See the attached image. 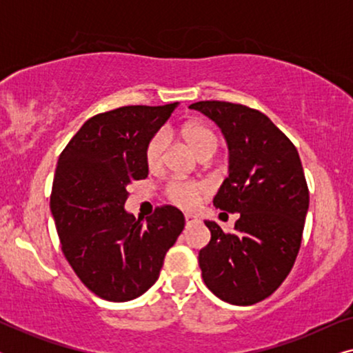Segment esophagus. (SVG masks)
<instances>
[{
    "label": "esophagus",
    "instance_id": "1",
    "mask_svg": "<svg viewBox=\"0 0 353 353\" xmlns=\"http://www.w3.org/2000/svg\"><path fill=\"white\" fill-rule=\"evenodd\" d=\"M185 220H186V225H192V223H196L197 221V216L196 215H185Z\"/></svg>",
    "mask_w": 353,
    "mask_h": 353
}]
</instances>
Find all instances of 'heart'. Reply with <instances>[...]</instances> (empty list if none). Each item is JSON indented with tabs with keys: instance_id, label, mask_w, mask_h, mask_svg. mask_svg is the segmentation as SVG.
Masks as SVG:
<instances>
[{
	"instance_id": "1",
	"label": "heart",
	"mask_w": 353,
	"mask_h": 353,
	"mask_svg": "<svg viewBox=\"0 0 353 353\" xmlns=\"http://www.w3.org/2000/svg\"><path fill=\"white\" fill-rule=\"evenodd\" d=\"M181 137L192 152L202 161L215 156L220 149V137L210 125L202 122H190L181 128ZM168 149V133L159 130L149 138L144 149V161L151 170L162 167ZM167 199L180 209H192L209 194V188L199 181L172 180L163 188Z\"/></svg>"
}]
</instances>
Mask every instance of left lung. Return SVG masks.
I'll use <instances>...</instances> for the list:
<instances>
[{
	"label": "left lung",
	"instance_id": "8db88e82",
	"mask_svg": "<svg viewBox=\"0 0 353 353\" xmlns=\"http://www.w3.org/2000/svg\"><path fill=\"white\" fill-rule=\"evenodd\" d=\"M210 117L230 149V175L214 205L239 214L233 233L205 220L210 241L199 250L205 286L233 305H252L276 291L302 243L308 186L291 139L263 112L226 101L190 105Z\"/></svg>",
	"mask_w": 353,
	"mask_h": 353
}]
</instances>
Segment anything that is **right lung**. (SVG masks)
Listing matches in <instances>:
<instances>
[{
	"instance_id": "obj_1",
	"label": "right lung",
	"mask_w": 353,
	"mask_h": 353,
	"mask_svg": "<svg viewBox=\"0 0 353 353\" xmlns=\"http://www.w3.org/2000/svg\"><path fill=\"white\" fill-rule=\"evenodd\" d=\"M175 108L123 105L94 115L57 161L50 207L61 249L80 281L104 301L127 302L146 292L185 228L173 205L156 207L146 223L123 210L127 186L148 176L149 138Z\"/></svg>"
}]
</instances>
